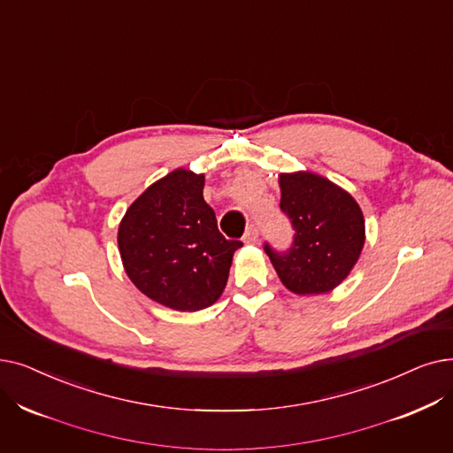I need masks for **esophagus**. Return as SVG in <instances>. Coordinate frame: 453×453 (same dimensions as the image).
<instances>
[{
    "label": "esophagus",
    "mask_w": 453,
    "mask_h": 453,
    "mask_svg": "<svg viewBox=\"0 0 453 453\" xmlns=\"http://www.w3.org/2000/svg\"><path fill=\"white\" fill-rule=\"evenodd\" d=\"M257 239H259V229L255 226H250L244 233V239H242L244 244H255V242H257Z\"/></svg>",
    "instance_id": "obj_1"
}]
</instances>
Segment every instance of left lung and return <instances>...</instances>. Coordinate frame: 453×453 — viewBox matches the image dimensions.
I'll return each mask as SVG.
<instances>
[{"label": "left lung", "mask_w": 453, "mask_h": 453, "mask_svg": "<svg viewBox=\"0 0 453 453\" xmlns=\"http://www.w3.org/2000/svg\"><path fill=\"white\" fill-rule=\"evenodd\" d=\"M281 211L294 244L287 253L265 246L281 283L294 294H324L339 287L359 261L365 216L353 196L312 172L280 173Z\"/></svg>", "instance_id": "8db88e82"}]
</instances>
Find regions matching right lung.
Masks as SVG:
<instances>
[{
  "instance_id": "add662e5",
  "label": "right lung",
  "mask_w": 453,
  "mask_h": 453,
  "mask_svg": "<svg viewBox=\"0 0 453 453\" xmlns=\"http://www.w3.org/2000/svg\"><path fill=\"white\" fill-rule=\"evenodd\" d=\"M205 175L178 168L150 185L126 211L118 250L127 278L157 303L200 311L222 296L242 242L227 241L203 200Z\"/></svg>"
}]
</instances>
